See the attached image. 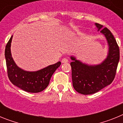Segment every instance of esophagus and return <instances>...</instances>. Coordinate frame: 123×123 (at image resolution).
Instances as JSON below:
<instances>
[{
  "label": "esophagus",
  "mask_w": 123,
  "mask_h": 123,
  "mask_svg": "<svg viewBox=\"0 0 123 123\" xmlns=\"http://www.w3.org/2000/svg\"><path fill=\"white\" fill-rule=\"evenodd\" d=\"M68 60L67 59V58H63L62 60V63H68Z\"/></svg>",
  "instance_id": "obj_1"
}]
</instances>
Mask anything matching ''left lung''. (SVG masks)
<instances>
[{"label": "left lung", "mask_w": 123, "mask_h": 123, "mask_svg": "<svg viewBox=\"0 0 123 123\" xmlns=\"http://www.w3.org/2000/svg\"><path fill=\"white\" fill-rule=\"evenodd\" d=\"M97 31L105 36L108 50L106 57L102 62L90 65L70 56L73 87L83 95H90L98 92L110 85L115 78L119 60V49L113 35L109 29L95 23Z\"/></svg>", "instance_id": "1"}]
</instances>
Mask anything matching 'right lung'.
Returning a JSON list of instances; mask_svg holds the SVG:
<instances>
[{
    "instance_id": "1",
    "label": "right lung",
    "mask_w": 123,
    "mask_h": 123,
    "mask_svg": "<svg viewBox=\"0 0 123 123\" xmlns=\"http://www.w3.org/2000/svg\"><path fill=\"white\" fill-rule=\"evenodd\" d=\"M13 36L5 47V57L7 68V73L10 81L19 89L31 93H37L44 91L49 84L52 74L60 66L58 62L54 65L35 71L24 70L18 67L11 53V43Z\"/></svg>"
}]
</instances>
